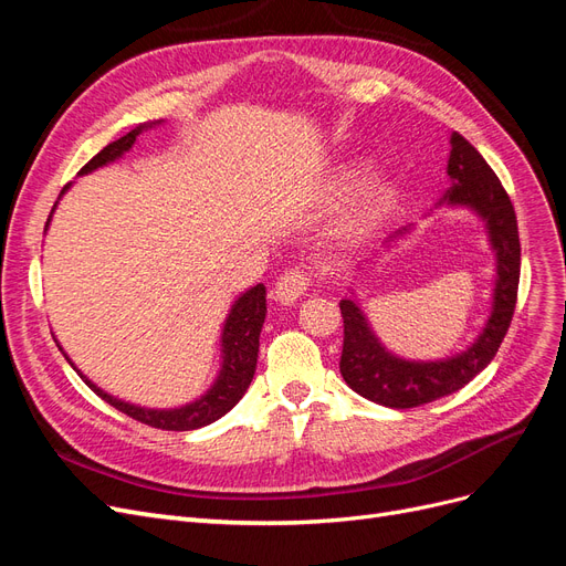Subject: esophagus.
I'll use <instances>...</instances> for the list:
<instances>
[{
	"label": "esophagus",
	"mask_w": 566,
	"mask_h": 566,
	"mask_svg": "<svg viewBox=\"0 0 566 566\" xmlns=\"http://www.w3.org/2000/svg\"><path fill=\"white\" fill-rule=\"evenodd\" d=\"M310 286H313V272H307L298 265L286 268L275 282V298L280 303H294Z\"/></svg>",
	"instance_id": "34e87169"
}]
</instances>
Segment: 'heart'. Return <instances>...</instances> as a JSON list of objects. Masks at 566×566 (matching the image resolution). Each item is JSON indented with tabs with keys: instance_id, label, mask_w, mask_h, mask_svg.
Instances as JSON below:
<instances>
[{
	"instance_id": "1",
	"label": "heart",
	"mask_w": 566,
	"mask_h": 566,
	"mask_svg": "<svg viewBox=\"0 0 566 566\" xmlns=\"http://www.w3.org/2000/svg\"><path fill=\"white\" fill-rule=\"evenodd\" d=\"M386 205H388V190L380 188V186L369 188L367 192L361 195L359 202L355 205L353 216H350V221H348V228L353 232L367 230L376 221V218L382 213V209H386Z\"/></svg>"
}]
</instances>
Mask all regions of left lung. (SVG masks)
<instances>
[{
  "label": "left lung",
  "instance_id": "1",
  "mask_svg": "<svg viewBox=\"0 0 566 566\" xmlns=\"http://www.w3.org/2000/svg\"><path fill=\"white\" fill-rule=\"evenodd\" d=\"M447 174L451 188L444 199L449 205L478 211L486 223L491 247L496 249L499 280L494 289V310L484 332L465 353L442 361H407L382 348L353 301H340V374L357 395L390 409L421 407L468 386L496 357L515 315L522 253L513 202L494 169L455 132L451 134Z\"/></svg>",
  "mask_w": 566,
  "mask_h": 566
}]
</instances>
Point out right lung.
Listing matches in <instances>:
<instances>
[{"instance_id":"right-lung-1","label":"right lung","mask_w":566,"mask_h":566,"mask_svg":"<svg viewBox=\"0 0 566 566\" xmlns=\"http://www.w3.org/2000/svg\"><path fill=\"white\" fill-rule=\"evenodd\" d=\"M143 129H145V126H138V129L113 140L111 145H105V148L96 157H91L84 164L80 174H88V171L103 167V164L115 161L117 157H122L126 150L132 148L136 136ZM65 190H67V186L63 188V192ZM263 322H265V286L256 284L253 289H249L247 294H242L240 301L232 305L228 322L223 326V369H221V376H218V380L213 382V388L202 399H197V402H192L188 407H180V409L157 411V409H140V407H134V405L119 402V399H115L107 392H103L101 388H96L86 376H82L80 371L77 374L82 376V380L86 382L91 390L105 399L107 405H113L117 411L134 418V421H140L145 426L159 428V430H178V432L180 430H195V428L209 426V423L218 421L221 416H226L247 392L249 382L253 378V371H256L259 336H261V329H263Z\"/></svg>"}]
</instances>
